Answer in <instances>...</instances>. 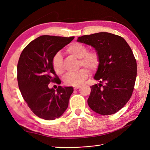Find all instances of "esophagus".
Masks as SVG:
<instances>
[{
    "label": "esophagus",
    "instance_id": "1",
    "mask_svg": "<svg viewBox=\"0 0 150 150\" xmlns=\"http://www.w3.org/2000/svg\"><path fill=\"white\" fill-rule=\"evenodd\" d=\"M81 88V86H74V89H78L79 88Z\"/></svg>",
    "mask_w": 150,
    "mask_h": 150
}]
</instances>
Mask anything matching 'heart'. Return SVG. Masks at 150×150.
Here are the masks:
<instances>
[{
  "label": "heart",
  "mask_w": 150,
  "mask_h": 150,
  "mask_svg": "<svg viewBox=\"0 0 150 150\" xmlns=\"http://www.w3.org/2000/svg\"><path fill=\"white\" fill-rule=\"evenodd\" d=\"M67 52L74 56L81 59V65L88 68L90 70L95 71L98 68L100 64V57L97 52L88 51V48L81 43L75 42L71 44L67 48ZM52 67L57 74L63 72L62 57L60 52L54 55L52 59ZM89 75V71L86 68H82L76 72H69L64 77V82L68 86H78L85 81Z\"/></svg>",
  "instance_id": "b5f03b06"
}]
</instances>
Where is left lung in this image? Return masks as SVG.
Here are the masks:
<instances>
[{
	"label": "left lung",
	"mask_w": 150,
	"mask_h": 150,
	"mask_svg": "<svg viewBox=\"0 0 150 150\" xmlns=\"http://www.w3.org/2000/svg\"><path fill=\"white\" fill-rule=\"evenodd\" d=\"M77 41L93 47L100 57L94 76L100 83L91 86L89 107L104 116L115 114L126 105L134 88L137 62L132 49L122 37L109 33L82 36Z\"/></svg>",
	"instance_id": "obj_1"
}]
</instances>
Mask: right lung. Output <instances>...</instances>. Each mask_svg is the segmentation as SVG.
Segmentation results:
<instances>
[{
	"instance_id": "right-lung-1",
	"label": "right lung",
	"mask_w": 150,
	"mask_h": 150,
	"mask_svg": "<svg viewBox=\"0 0 150 150\" xmlns=\"http://www.w3.org/2000/svg\"><path fill=\"white\" fill-rule=\"evenodd\" d=\"M74 39V36H41L28 44L20 56L17 65L20 91L30 110L42 119H56L68 107L73 87L59 86L55 90L48 88V83L60 84L52 67V59Z\"/></svg>"
}]
</instances>
